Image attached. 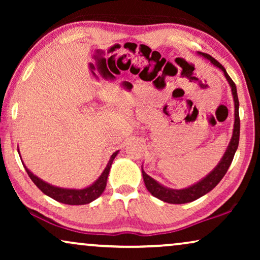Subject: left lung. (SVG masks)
<instances>
[{
	"instance_id": "8db88e82",
	"label": "left lung",
	"mask_w": 260,
	"mask_h": 260,
	"mask_svg": "<svg viewBox=\"0 0 260 260\" xmlns=\"http://www.w3.org/2000/svg\"><path fill=\"white\" fill-rule=\"evenodd\" d=\"M211 60L213 65L219 67L220 70L222 71L223 74H225L227 81H229L231 88H232V94L234 99V129H233V136L232 140H231L229 148L225 154H223L221 161L219 162V165L215 167L214 170L208 174L207 176L205 177L204 180H201L200 182L197 184H193V186L184 188V189H170V188L163 187L162 184H159L157 181H155L152 177L148 175L147 173L144 172L143 168H142V174H143V180L145 183V187L147 189L150 191L151 195H154L155 198L159 199V200L168 202V204H187V202H191L194 200H198L199 198L204 197L205 194H207L211 191L213 188H214L216 184H218L225 174L229 170L231 163L233 161L234 154H236L238 144H239V136H240V118H239V101H238V94H237V87L234 81L231 79V77L227 74L226 70L223 69V66L219 61L211 56L209 54H206V53H200Z\"/></svg>"
}]
</instances>
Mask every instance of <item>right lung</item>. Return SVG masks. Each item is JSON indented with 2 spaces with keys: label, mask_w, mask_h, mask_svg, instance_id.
Here are the masks:
<instances>
[{
  "label": "right lung",
  "mask_w": 260,
  "mask_h": 260,
  "mask_svg": "<svg viewBox=\"0 0 260 260\" xmlns=\"http://www.w3.org/2000/svg\"><path fill=\"white\" fill-rule=\"evenodd\" d=\"M117 154H118V151L113 152L108 166H106V168L104 169L102 175L99 176V179L95 181L92 186L85 188V189H66V188L54 187L52 186V184L42 181L41 179H39L38 176H35L33 173H30L29 170L26 168V167H24V168H26L28 176H29L30 180L35 183V186H37L42 193L47 195V197L66 205H86L95 200L98 197H101L103 191H104L110 168H111V165Z\"/></svg>",
  "instance_id": "right-lung-1"
}]
</instances>
